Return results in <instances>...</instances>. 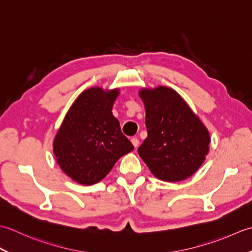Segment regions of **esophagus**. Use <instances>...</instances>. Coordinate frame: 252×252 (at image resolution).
<instances>
[{
  "label": "esophagus",
  "mask_w": 252,
  "mask_h": 252,
  "mask_svg": "<svg viewBox=\"0 0 252 252\" xmlns=\"http://www.w3.org/2000/svg\"><path fill=\"white\" fill-rule=\"evenodd\" d=\"M131 143L133 145V147L137 148L138 146H139V139H138L137 137H133V138H131Z\"/></svg>",
  "instance_id": "obj_1"
}]
</instances>
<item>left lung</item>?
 <instances>
[{"label":"left lung","instance_id":"obj_1","mask_svg":"<svg viewBox=\"0 0 252 252\" xmlns=\"http://www.w3.org/2000/svg\"><path fill=\"white\" fill-rule=\"evenodd\" d=\"M148 137L138 153L151 173L164 182H181L202 165L209 152L205 126L175 90L141 89Z\"/></svg>","mask_w":252,"mask_h":252}]
</instances>
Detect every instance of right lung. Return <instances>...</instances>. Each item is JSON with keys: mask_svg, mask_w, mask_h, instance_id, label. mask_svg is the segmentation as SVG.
<instances>
[{"mask_svg": "<svg viewBox=\"0 0 252 252\" xmlns=\"http://www.w3.org/2000/svg\"><path fill=\"white\" fill-rule=\"evenodd\" d=\"M119 89L85 90L70 106L56 133L53 151L66 175L81 185L103 179L123 156L133 150L112 114Z\"/></svg>", "mask_w": 252, "mask_h": 252, "instance_id": "obj_1", "label": "right lung"}]
</instances>
